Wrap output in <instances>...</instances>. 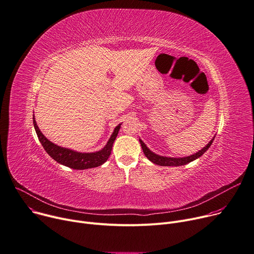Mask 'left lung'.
Wrapping results in <instances>:
<instances>
[{
	"mask_svg": "<svg viewBox=\"0 0 254 254\" xmlns=\"http://www.w3.org/2000/svg\"><path fill=\"white\" fill-rule=\"evenodd\" d=\"M215 138V137H214ZM214 138L211 140V141L203 148L201 149L199 152H196L192 155H190V156H187V157H180V158H175V157H165V156H160V155H157L155 154L154 152L150 151L147 146L145 145V143L142 141L141 139H139L140 141V144H141V147H142V150H143V153L145 154V156L150 160L152 161L153 163L155 164H158V165H162V166H179V165H185L187 163H190V161L196 159L198 157L202 156L208 149L209 147L211 146V144L213 143V140Z\"/></svg>",
	"mask_w": 254,
	"mask_h": 254,
	"instance_id": "1",
	"label": "left lung"
}]
</instances>
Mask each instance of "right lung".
<instances>
[{
    "label": "right lung",
    "mask_w": 254,
    "mask_h": 254,
    "mask_svg": "<svg viewBox=\"0 0 254 254\" xmlns=\"http://www.w3.org/2000/svg\"><path fill=\"white\" fill-rule=\"evenodd\" d=\"M33 124H34V128L37 133L39 141L42 144L45 151L55 161H58L59 163L64 164L67 167L73 168V170H87V168L100 166L104 162H106L111 154L113 143H114L121 127V124H119L115 128L114 132H113L112 136L109 139L107 145L102 150L93 152V153H80L67 148L58 146L56 144L50 142L39 130L34 117H33Z\"/></svg>",
    "instance_id": "add662e5"
}]
</instances>
